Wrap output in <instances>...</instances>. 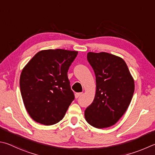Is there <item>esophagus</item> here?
Wrapping results in <instances>:
<instances>
[{"instance_id":"obj_1","label":"esophagus","mask_w":155,"mask_h":155,"mask_svg":"<svg viewBox=\"0 0 155 155\" xmlns=\"http://www.w3.org/2000/svg\"><path fill=\"white\" fill-rule=\"evenodd\" d=\"M83 93H76L75 94V97L76 98H78L81 95H82Z\"/></svg>"}]
</instances>
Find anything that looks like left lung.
I'll return each instance as SVG.
<instances>
[{
    "label": "left lung",
    "instance_id": "left-lung-1",
    "mask_svg": "<svg viewBox=\"0 0 155 155\" xmlns=\"http://www.w3.org/2000/svg\"><path fill=\"white\" fill-rule=\"evenodd\" d=\"M95 72L96 92L86 108L87 122L98 129L114 125L127 109L134 92V81L125 61L106 52L87 53Z\"/></svg>",
    "mask_w": 155,
    "mask_h": 155
}]
</instances>
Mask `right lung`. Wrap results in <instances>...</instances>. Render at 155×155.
<instances>
[{"label": "right lung", "instance_id": "add662e5", "mask_svg": "<svg viewBox=\"0 0 155 155\" xmlns=\"http://www.w3.org/2000/svg\"><path fill=\"white\" fill-rule=\"evenodd\" d=\"M77 54V51L60 49L41 51L22 70L21 97L36 122L51 125L64 118L74 100L67 72Z\"/></svg>", "mask_w": 155, "mask_h": 155}]
</instances>
